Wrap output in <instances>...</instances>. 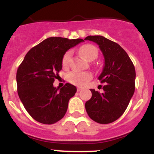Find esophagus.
Wrapping results in <instances>:
<instances>
[{"mask_svg":"<svg viewBox=\"0 0 154 154\" xmlns=\"http://www.w3.org/2000/svg\"><path fill=\"white\" fill-rule=\"evenodd\" d=\"M82 90V87H78V88H77V91H78V92H79V91H81Z\"/></svg>","mask_w":154,"mask_h":154,"instance_id":"1","label":"esophagus"}]
</instances>
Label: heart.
<instances>
[{
	"label": "heart",
	"mask_w": 154,
	"mask_h": 154,
	"mask_svg": "<svg viewBox=\"0 0 154 154\" xmlns=\"http://www.w3.org/2000/svg\"><path fill=\"white\" fill-rule=\"evenodd\" d=\"M81 54L87 59V61H93L97 57L98 55V51L97 48L93 45L86 44L80 48L79 49ZM71 56L72 53L70 51H67L64 54L62 58V66L63 67H67L70 64ZM67 80L70 83L77 86H84L92 79V75L90 72H78L73 71L68 73L67 75Z\"/></svg>",
	"instance_id": "heart-1"
}]
</instances>
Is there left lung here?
I'll return each instance as SVG.
<instances>
[{"instance_id":"left-lung-1","label":"left lung","mask_w":154,"mask_h":154,"mask_svg":"<svg viewBox=\"0 0 154 154\" xmlns=\"http://www.w3.org/2000/svg\"><path fill=\"white\" fill-rule=\"evenodd\" d=\"M84 39L98 45L103 54L104 66L98 79L105 84L103 93L91 89L92 97L86 102V111L97 123H112L124 113L134 95V66L127 53L116 42L103 36H88Z\"/></svg>"}]
</instances>
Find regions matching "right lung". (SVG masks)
Returning <instances> with one entry per match:
<instances>
[{"instance_id":"add662e5","label":"right lung","mask_w":154,"mask_h":154,"mask_svg":"<svg viewBox=\"0 0 154 154\" xmlns=\"http://www.w3.org/2000/svg\"><path fill=\"white\" fill-rule=\"evenodd\" d=\"M83 41L60 37L47 38L26 54L18 67V95L26 111L39 123L54 124L65 115L76 87L67 83L59 90L53 84L62 70L66 51Z\"/></svg>"}]
</instances>
